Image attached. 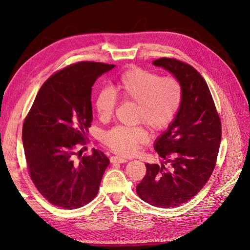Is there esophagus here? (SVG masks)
<instances>
[{
	"mask_svg": "<svg viewBox=\"0 0 250 250\" xmlns=\"http://www.w3.org/2000/svg\"><path fill=\"white\" fill-rule=\"evenodd\" d=\"M127 160L126 159H124V158H118V156H111L110 158V163L111 164H124V163H126Z\"/></svg>",
	"mask_w": 250,
	"mask_h": 250,
	"instance_id": "esophagus-1",
	"label": "esophagus"
}]
</instances>
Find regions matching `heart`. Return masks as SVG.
Returning a JSON list of instances; mask_svg holds the SVG:
<instances>
[{
    "label": "heart",
    "instance_id": "1",
    "mask_svg": "<svg viewBox=\"0 0 250 250\" xmlns=\"http://www.w3.org/2000/svg\"><path fill=\"white\" fill-rule=\"evenodd\" d=\"M117 98L136 105L135 122L143 123L151 131L167 128L176 118L183 100V88L176 77H162L158 73L138 67L125 70L113 86L101 89L96 110L102 120L112 117ZM148 139L142 125L114 126L101 135V141L117 154H134Z\"/></svg>",
    "mask_w": 250,
    "mask_h": 250
}]
</instances>
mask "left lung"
Instances as JSON below:
<instances>
[{"instance_id": "obj_1", "label": "left lung", "mask_w": 250, "mask_h": 250, "mask_svg": "<svg viewBox=\"0 0 250 250\" xmlns=\"http://www.w3.org/2000/svg\"><path fill=\"white\" fill-rule=\"evenodd\" d=\"M154 66L171 72L182 84L179 112L154 143L162 165L145 164L146 174L136 191L159 208L184 204L204 188L213 172L221 140V123L205 79L190 64L161 58Z\"/></svg>"}]
</instances>
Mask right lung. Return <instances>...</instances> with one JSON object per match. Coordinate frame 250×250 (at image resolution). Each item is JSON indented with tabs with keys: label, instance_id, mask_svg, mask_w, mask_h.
<instances>
[{
	"label": "right lung",
	"instance_id": "right-lung-1",
	"mask_svg": "<svg viewBox=\"0 0 250 250\" xmlns=\"http://www.w3.org/2000/svg\"><path fill=\"white\" fill-rule=\"evenodd\" d=\"M114 64L79 62L46 80L24 118L22 143L30 177L50 204L77 209L96 198L109 159L82 155L92 122L91 86Z\"/></svg>",
	"mask_w": 250,
	"mask_h": 250
}]
</instances>
